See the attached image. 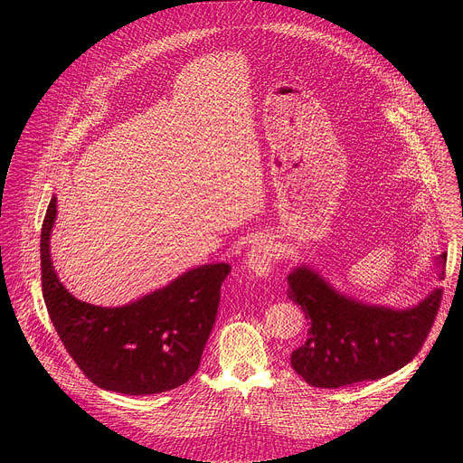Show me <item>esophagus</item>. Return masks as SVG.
<instances>
[{
	"label": "esophagus",
	"instance_id": "obj_1",
	"mask_svg": "<svg viewBox=\"0 0 463 463\" xmlns=\"http://www.w3.org/2000/svg\"><path fill=\"white\" fill-rule=\"evenodd\" d=\"M279 258V249L275 241L268 236L256 238L245 252V266L258 277H268Z\"/></svg>",
	"mask_w": 463,
	"mask_h": 463
}]
</instances>
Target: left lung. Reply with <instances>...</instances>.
<instances>
[{"label": "left lung", "instance_id": "8db88e82", "mask_svg": "<svg viewBox=\"0 0 463 463\" xmlns=\"http://www.w3.org/2000/svg\"><path fill=\"white\" fill-rule=\"evenodd\" d=\"M445 260V252L432 260L439 280ZM288 282V297L309 320L307 341L291 354V366L318 388L381 379L403 368L423 346L441 300V288H434L409 307L370 304L339 291L306 263L293 268Z\"/></svg>", "mask_w": 463, "mask_h": 463}]
</instances>
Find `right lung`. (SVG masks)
Masks as SVG:
<instances>
[{"mask_svg": "<svg viewBox=\"0 0 463 463\" xmlns=\"http://www.w3.org/2000/svg\"><path fill=\"white\" fill-rule=\"evenodd\" d=\"M56 197L42 227V291L65 350L100 388L150 395L186 383L202 354L220 304L229 263L197 266L165 288L124 306L102 307L73 297L58 280L51 260Z\"/></svg>", "mask_w": 463, "mask_h": 463, "instance_id": "obj_1", "label": "right lung"}]
</instances>
